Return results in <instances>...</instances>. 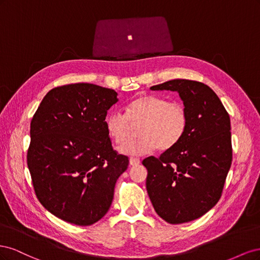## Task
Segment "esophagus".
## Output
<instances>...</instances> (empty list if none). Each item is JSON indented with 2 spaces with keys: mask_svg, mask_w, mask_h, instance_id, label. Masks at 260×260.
Returning <instances> with one entry per match:
<instances>
[{
  "mask_svg": "<svg viewBox=\"0 0 260 260\" xmlns=\"http://www.w3.org/2000/svg\"><path fill=\"white\" fill-rule=\"evenodd\" d=\"M140 162H141V160L139 159V158H130L129 159V164H130V166H138V165H140Z\"/></svg>",
  "mask_w": 260,
  "mask_h": 260,
  "instance_id": "obj_1",
  "label": "esophagus"
}]
</instances>
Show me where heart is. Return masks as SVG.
<instances>
[{
  "mask_svg": "<svg viewBox=\"0 0 260 260\" xmlns=\"http://www.w3.org/2000/svg\"><path fill=\"white\" fill-rule=\"evenodd\" d=\"M136 140L125 143L119 152L128 156H143L158 147L169 151L183 138L187 128L185 107L158 95H142L128 105L125 114L114 111L106 118L109 138L118 145L128 139L131 124H139Z\"/></svg>",
  "mask_w": 260,
  "mask_h": 260,
  "instance_id": "heart-1",
  "label": "heart"
}]
</instances>
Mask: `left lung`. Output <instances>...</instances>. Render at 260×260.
<instances>
[{
  "instance_id": "1",
  "label": "left lung",
  "mask_w": 260,
  "mask_h": 260,
  "mask_svg": "<svg viewBox=\"0 0 260 260\" xmlns=\"http://www.w3.org/2000/svg\"><path fill=\"white\" fill-rule=\"evenodd\" d=\"M179 93L187 113L180 142L158 158L149 156L146 190L160 218L172 224L192 221L214 207L232 162L230 117L217 94L202 82L175 79L151 86Z\"/></svg>"
}]
</instances>
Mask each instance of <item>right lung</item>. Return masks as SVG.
Returning a JSON list of instances; mask_svg holds the SVG:
<instances>
[{"label":"right lung","mask_w":260,"mask_h":260,"mask_svg":"<svg viewBox=\"0 0 260 260\" xmlns=\"http://www.w3.org/2000/svg\"><path fill=\"white\" fill-rule=\"evenodd\" d=\"M117 95L92 83L57 86L31 120L27 164L36 195L66 222L90 225L103 218L128 168V157L114 151L106 130Z\"/></svg>","instance_id":"1"}]
</instances>
